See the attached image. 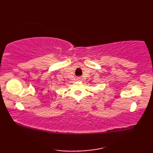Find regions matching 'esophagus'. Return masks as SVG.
Masks as SVG:
<instances>
[{
    "instance_id": "1",
    "label": "esophagus",
    "mask_w": 153,
    "mask_h": 153,
    "mask_svg": "<svg viewBox=\"0 0 153 153\" xmlns=\"http://www.w3.org/2000/svg\"><path fill=\"white\" fill-rule=\"evenodd\" d=\"M77 80H81V77H77Z\"/></svg>"
}]
</instances>
